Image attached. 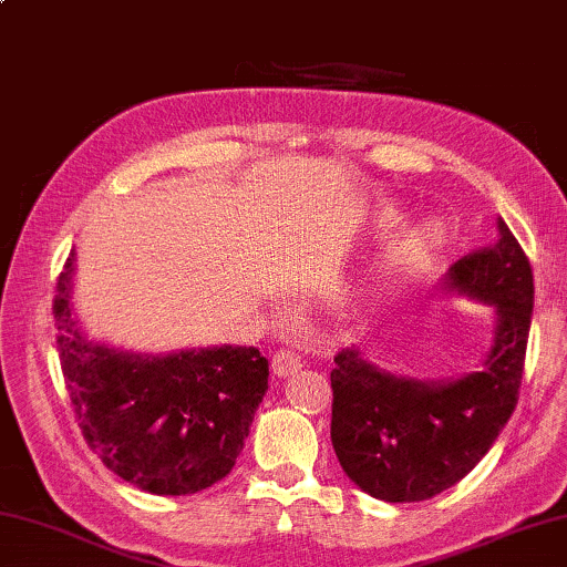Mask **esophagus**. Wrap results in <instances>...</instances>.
<instances>
[{
  "label": "esophagus",
  "instance_id": "1",
  "mask_svg": "<svg viewBox=\"0 0 567 567\" xmlns=\"http://www.w3.org/2000/svg\"><path fill=\"white\" fill-rule=\"evenodd\" d=\"M302 367V357L295 352V349H277V352L272 354V372L277 377H290L295 374L297 369Z\"/></svg>",
  "mask_w": 567,
  "mask_h": 567
}]
</instances>
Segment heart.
I'll list each match as a JSON object with an SVG mask.
<instances>
[{
    "instance_id": "obj_1",
    "label": "heart",
    "mask_w": 567,
    "mask_h": 567,
    "mask_svg": "<svg viewBox=\"0 0 567 567\" xmlns=\"http://www.w3.org/2000/svg\"><path fill=\"white\" fill-rule=\"evenodd\" d=\"M431 240H434V233H431V228H424L414 235H406L404 240H399L394 245V257L399 262H414L419 252L424 250Z\"/></svg>"
}]
</instances>
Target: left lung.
<instances>
[{
  "label": "left lung",
  "mask_w": 567,
  "mask_h": 567,
  "mask_svg": "<svg viewBox=\"0 0 567 567\" xmlns=\"http://www.w3.org/2000/svg\"><path fill=\"white\" fill-rule=\"evenodd\" d=\"M498 233L451 265L446 282L496 307V339L481 372L419 384L382 372L357 349L334 357L332 446L369 496L414 503L451 488L486 456L518 404L535 287L516 235L503 220Z\"/></svg>",
  "instance_id": "obj_1"
}]
</instances>
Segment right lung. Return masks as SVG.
<instances>
[{
	"label": "right lung",
	"mask_w": 567,
	"mask_h": 567,
	"mask_svg": "<svg viewBox=\"0 0 567 567\" xmlns=\"http://www.w3.org/2000/svg\"><path fill=\"white\" fill-rule=\"evenodd\" d=\"M74 252L51 305L81 434L109 471L156 496H188L230 473L267 389L255 347L131 357L86 342L71 319Z\"/></svg>",
	"instance_id": "obj_1"
}]
</instances>
